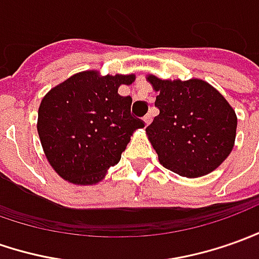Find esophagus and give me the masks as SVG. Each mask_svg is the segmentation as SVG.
Segmentation results:
<instances>
[{"label":"esophagus","mask_w":259,"mask_h":259,"mask_svg":"<svg viewBox=\"0 0 259 259\" xmlns=\"http://www.w3.org/2000/svg\"><path fill=\"white\" fill-rule=\"evenodd\" d=\"M143 122H144V124H146V126H147V124H150V122H152V115L149 113V115L144 116Z\"/></svg>","instance_id":"esophagus-1"}]
</instances>
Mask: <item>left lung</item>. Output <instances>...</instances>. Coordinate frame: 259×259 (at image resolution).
I'll use <instances>...</instances> for the list:
<instances>
[{"label": "left lung", "instance_id": "8db88e82", "mask_svg": "<svg viewBox=\"0 0 259 259\" xmlns=\"http://www.w3.org/2000/svg\"><path fill=\"white\" fill-rule=\"evenodd\" d=\"M160 110L146 133L159 161L183 177H201L231 153L237 115L226 98L201 79L163 80L149 75Z\"/></svg>", "mask_w": 259, "mask_h": 259}]
</instances>
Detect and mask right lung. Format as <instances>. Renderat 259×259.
Returning a JSON list of instances; mask_svg holds the SVG:
<instances>
[{
	"mask_svg": "<svg viewBox=\"0 0 259 259\" xmlns=\"http://www.w3.org/2000/svg\"><path fill=\"white\" fill-rule=\"evenodd\" d=\"M135 75L85 70L52 88L38 110V135L49 164L63 180L88 186L99 183L119 163L133 132L144 122L130 113L132 98L120 85Z\"/></svg>",
	"mask_w": 259,
	"mask_h": 259,
	"instance_id": "1",
	"label": "right lung"
}]
</instances>
